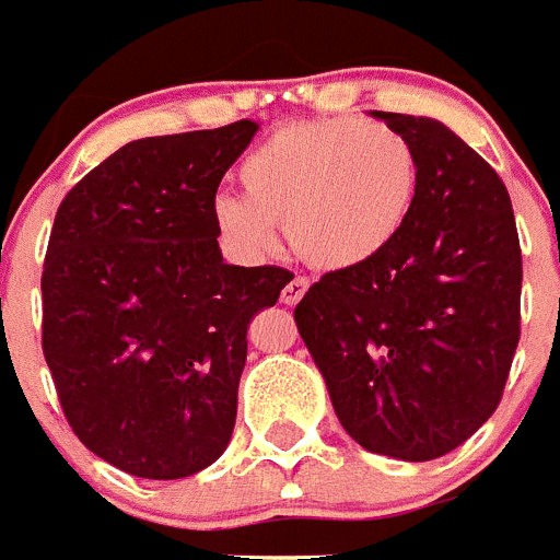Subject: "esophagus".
I'll return each instance as SVG.
<instances>
[{
    "instance_id": "1",
    "label": "esophagus",
    "mask_w": 560,
    "mask_h": 560,
    "mask_svg": "<svg viewBox=\"0 0 560 560\" xmlns=\"http://www.w3.org/2000/svg\"><path fill=\"white\" fill-rule=\"evenodd\" d=\"M306 289H308L306 277H294L292 283H285L283 294H280V301H283L285 306H294V303H301V298L306 294Z\"/></svg>"
}]
</instances>
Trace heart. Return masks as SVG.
<instances>
[{
	"mask_svg": "<svg viewBox=\"0 0 560 560\" xmlns=\"http://www.w3.org/2000/svg\"><path fill=\"white\" fill-rule=\"evenodd\" d=\"M243 196H219L213 222L245 259L280 248L324 271L373 262L405 231L419 194V155L396 127L355 115L277 129L240 167Z\"/></svg>",
	"mask_w": 560,
	"mask_h": 560,
	"instance_id": "b5f03b06",
	"label": "heart"
}]
</instances>
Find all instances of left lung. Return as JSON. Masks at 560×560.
<instances>
[{
	"instance_id": "8db88e82",
	"label": "left lung",
	"mask_w": 560,
	"mask_h": 560,
	"mask_svg": "<svg viewBox=\"0 0 560 560\" xmlns=\"http://www.w3.org/2000/svg\"><path fill=\"white\" fill-rule=\"evenodd\" d=\"M419 155L396 243L329 271L294 308L343 431L424 463L459 448L500 405L521 341L523 262L506 185L433 118L375 112Z\"/></svg>"
}]
</instances>
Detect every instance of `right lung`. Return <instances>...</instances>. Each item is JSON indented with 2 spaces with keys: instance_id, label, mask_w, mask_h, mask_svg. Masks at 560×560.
I'll list each match as a JSON object with an SVG mask.
<instances>
[{
  "instance_id": "add662e5",
  "label": "right lung",
  "mask_w": 560,
  "mask_h": 560,
  "mask_svg": "<svg viewBox=\"0 0 560 560\" xmlns=\"http://www.w3.org/2000/svg\"><path fill=\"white\" fill-rule=\"evenodd\" d=\"M259 124L129 141L71 187L43 268V352L71 431L144 480L222 457L248 324L292 280L228 266L213 202Z\"/></svg>"
}]
</instances>
